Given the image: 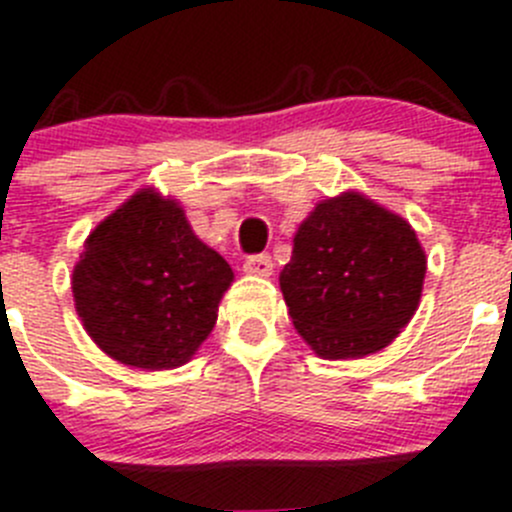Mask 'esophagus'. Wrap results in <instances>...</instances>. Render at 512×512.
<instances>
[{
  "label": "esophagus",
  "mask_w": 512,
  "mask_h": 512,
  "mask_svg": "<svg viewBox=\"0 0 512 512\" xmlns=\"http://www.w3.org/2000/svg\"><path fill=\"white\" fill-rule=\"evenodd\" d=\"M245 270L252 275H270L273 273V257L270 255H252L245 260Z\"/></svg>",
  "instance_id": "obj_1"
}]
</instances>
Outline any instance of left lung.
I'll return each instance as SVG.
<instances>
[{"label": "left lung", "mask_w": 512, "mask_h": 512, "mask_svg": "<svg viewBox=\"0 0 512 512\" xmlns=\"http://www.w3.org/2000/svg\"><path fill=\"white\" fill-rule=\"evenodd\" d=\"M426 252L403 216L357 191L316 204L293 237L280 290L293 326L324 359L388 347L416 313Z\"/></svg>", "instance_id": "1"}]
</instances>
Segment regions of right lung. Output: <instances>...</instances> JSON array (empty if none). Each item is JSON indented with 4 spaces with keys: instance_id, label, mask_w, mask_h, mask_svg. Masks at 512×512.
I'll return each instance as SVG.
<instances>
[{
    "instance_id": "obj_1",
    "label": "right lung",
    "mask_w": 512,
    "mask_h": 512,
    "mask_svg": "<svg viewBox=\"0 0 512 512\" xmlns=\"http://www.w3.org/2000/svg\"><path fill=\"white\" fill-rule=\"evenodd\" d=\"M232 280L178 201L142 188L89 234L73 301L101 352L140 370H173L211 334Z\"/></svg>"
}]
</instances>
